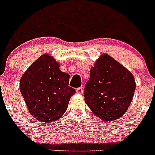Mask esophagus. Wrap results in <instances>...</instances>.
<instances>
[{
	"mask_svg": "<svg viewBox=\"0 0 155 155\" xmlns=\"http://www.w3.org/2000/svg\"><path fill=\"white\" fill-rule=\"evenodd\" d=\"M76 91H77V93H78V94H83V92H84V90H83V87H79L77 88Z\"/></svg>",
	"mask_w": 155,
	"mask_h": 155,
	"instance_id": "1",
	"label": "esophagus"
}]
</instances>
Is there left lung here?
I'll list each match as a JSON object with an SVG mask.
<instances>
[{
	"mask_svg": "<svg viewBox=\"0 0 155 155\" xmlns=\"http://www.w3.org/2000/svg\"><path fill=\"white\" fill-rule=\"evenodd\" d=\"M136 88L132 74L107 54L100 57L90 71L84 100L94 115L114 121L128 109Z\"/></svg>",
	"mask_w": 155,
	"mask_h": 155,
	"instance_id": "left-lung-1",
	"label": "left lung"
}]
</instances>
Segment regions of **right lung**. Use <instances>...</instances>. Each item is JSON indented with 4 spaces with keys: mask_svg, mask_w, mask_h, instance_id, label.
<instances>
[{
    "mask_svg": "<svg viewBox=\"0 0 155 155\" xmlns=\"http://www.w3.org/2000/svg\"><path fill=\"white\" fill-rule=\"evenodd\" d=\"M50 56H41L20 80V91L30 113L39 121L52 123L68 109L76 91L69 87L70 75L60 70Z\"/></svg>",
    "mask_w": 155,
    "mask_h": 155,
    "instance_id": "add662e5",
    "label": "right lung"
}]
</instances>
